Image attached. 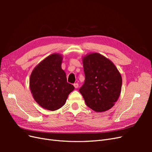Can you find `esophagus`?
<instances>
[{"label": "esophagus", "mask_w": 152, "mask_h": 152, "mask_svg": "<svg viewBox=\"0 0 152 152\" xmlns=\"http://www.w3.org/2000/svg\"><path fill=\"white\" fill-rule=\"evenodd\" d=\"M73 86H74V87H75V88H78V87H79V84L78 83H75L74 84H73Z\"/></svg>", "instance_id": "34e87169"}]
</instances>
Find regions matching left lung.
Here are the masks:
<instances>
[{
  "mask_svg": "<svg viewBox=\"0 0 152 152\" xmlns=\"http://www.w3.org/2000/svg\"><path fill=\"white\" fill-rule=\"evenodd\" d=\"M82 61L85 80L80 93L87 107L97 112L107 111L120 96L121 73L110 59L99 53L87 55Z\"/></svg>",
  "mask_w": 152,
  "mask_h": 152,
  "instance_id": "left-lung-1",
  "label": "left lung"
}]
</instances>
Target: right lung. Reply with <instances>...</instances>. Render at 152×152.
<instances>
[{
    "mask_svg": "<svg viewBox=\"0 0 152 152\" xmlns=\"http://www.w3.org/2000/svg\"><path fill=\"white\" fill-rule=\"evenodd\" d=\"M62 59L60 54L50 55L34 69L30 78L34 99L40 107L51 111L62 107L75 89L67 82L66 73L61 68Z\"/></svg>",
    "mask_w": 152,
    "mask_h": 152,
    "instance_id": "1",
    "label": "right lung"
}]
</instances>
